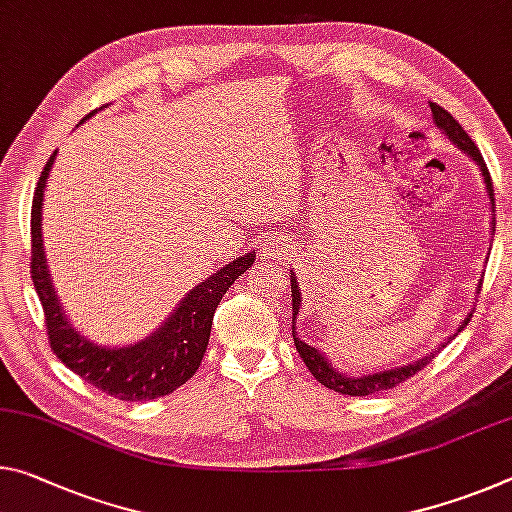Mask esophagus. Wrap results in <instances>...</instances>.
I'll return each instance as SVG.
<instances>
[{"label":"esophagus","instance_id":"1","mask_svg":"<svg viewBox=\"0 0 512 512\" xmlns=\"http://www.w3.org/2000/svg\"><path fill=\"white\" fill-rule=\"evenodd\" d=\"M271 255H273V253H271Z\"/></svg>","mask_w":512,"mask_h":512}]
</instances>
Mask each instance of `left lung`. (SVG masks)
I'll use <instances>...</instances> for the list:
<instances>
[{"label":"left lung","instance_id":"8db88e82","mask_svg":"<svg viewBox=\"0 0 512 512\" xmlns=\"http://www.w3.org/2000/svg\"><path fill=\"white\" fill-rule=\"evenodd\" d=\"M431 111H433V120L437 129H440L442 134L449 136V141H453V145H458V148L467 154V157H472L476 161V166L481 168V175H483V182H485V189H488V198H490V205H492V212H494V189H492V180H490V173H488V166H485V161L481 157V152L474 145V141L469 139L465 129L458 125V120L451 116L449 111H444L440 104L431 102ZM300 310V289H298V282L294 278V273H291V321H294V326H291V335H294V346L300 358H303L305 367L312 371V376L319 380L321 385H326L328 389H335L339 394H348V396H369V394H378L383 392V389H392L396 385H401L403 380H408L410 376H415L417 371H421L426 367L428 362L435 358V351L431 355H426V358H421L412 364H403V367H394V369H387V371H378V373H369V376H360V378H353V376H346L339 369L332 367V362L326 360V355L319 353V348H314L310 344H305L303 339H298L296 335V316ZM469 319H472V312L465 316V321L460 323L458 332L467 326ZM456 332V335H458ZM451 335L446 342H451L453 337ZM444 348V344H442ZM440 351V348H437Z\"/></svg>","mask_w":512,"mask_h":512}]
</instances>
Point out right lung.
<instances>
[{"instance_id":"right-lung-1","label":"right lung","mask_w":512,"mask_h":512,"mask_svg":"<svg viewBox=\"0 0 512 512\" xmlns=\"http://www.w3.org/2000/svg\"><path fill=\"white\" fill-rule=\"evenodd\" d=\"M93 113H88V118ZM54 157L56 152L47 159L43 173H40L34 205H31V280H34L40 305L45 310V326L52 351L70 371H75L86 383L113 399L129 403L150 401L175 392L198 371L209 344L216 307L225 291L232 287V282L250 269V264L255 262V253L237 257L234 262L225 264L221 271L209 275L198 287H193L170 312L164 326L154 330L150 337L120 348L97 346L72 328L59 298H56L50 269H47L40 221H43L45 186L50 180Z\"/></svg>"}]
</instances>
